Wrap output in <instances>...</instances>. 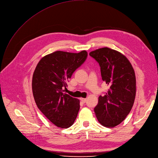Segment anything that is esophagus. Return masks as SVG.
<instances>
[{
	"label": "esophagus",
	"instance_id": "1",
	"mask_svg": "<svg viewBox=\"0 0 158 158\" xmlns=\"http://www.w3.org/2000/svg\"><path fill=\"white\" fill-rule=\"evenodd\" d=\"M80 100L81 101V102H84V103H85V102H86V98H80Z\"/></svg>",
	"mask_w": 158,
	"mask_h": 158
}]
</instances>
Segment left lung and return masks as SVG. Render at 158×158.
<instances>
[{
    "instance_id": "left-lung-1",
    "label": "left lung",
    "mask_w": 158,
    "mask_h": 158,
    "mask_svg": "<svg viewBox=\"0 0 158 158\" xmlns=\"http://www.w3.org/2000/svg\"><path fill=\"white\" fill-rule=\"evenodd\" d=\"M100 67L102 79L110 89L98 97L94 111L98 122L113 128L122 123L133 107L136 93V80L131 64L125 56L108 47L89 53Z\"/></svg>"
}]
</instances>
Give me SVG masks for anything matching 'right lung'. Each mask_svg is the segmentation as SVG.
<instances>
[{
    "label": "right lung",
    "mask_w": 158,
    "mask_h": 158,
    "mask_svg": "<svg viewBox=\"0 0 158 158\" xmlns=\"http://www.w3.org/2000/svg\"><path fill=\"white\" fill-rule=\"evenodd\" d=\"M87 52L56 51L43 57L32 77V92L37 108L56 127L67 128L73 124L80 110V100L64 89L73 73L85 61Z\"/></svg>",
    "instance_id": "1"
}]
</instances>
